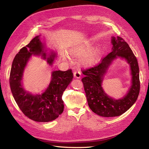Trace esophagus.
I'll use <instances>...</instances> for the list:
<instances>
[{"label": "esophagus", "mask_w": 149, "mask_h": 149, "mask_svg": "<svg viewBox=\"0 0 149 149\" xmlns=\"http://www.w3.org/2000/svg\"><path fill=\"white\" fill-rule=\"evenodd\" d=\"M74 77L77 79L81 78V74L80 71H75L74 72Z\"/></svg>", "instance_id": "obj_1"}]
</instances>
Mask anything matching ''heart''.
Segmentation results:
<instances>
[{
    "label": "heart",
    "instance_id": "b5f03b06",
    "mask_svg": "<svg viewBox=\"0 0 149 149\" xmlns=\"http://www.w3.org/2000/svg\"><path fill=\"white\" fill-rule=\"evenodd\" d=\"M93 44L89 42H83L68 51V53L74 58H79L80 63L85 66H92L100 61L101 56V49L96 47L93 48ZM61 58L66 60V56L61 54Z\"/></svg>",
    "mask_w": 149,
    "mask_h": 149
}]
</instances>
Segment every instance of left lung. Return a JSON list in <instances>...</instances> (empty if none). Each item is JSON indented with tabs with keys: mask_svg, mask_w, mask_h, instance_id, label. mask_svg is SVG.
<instances>
[{
	"mask_svg": "<svg viewBox=\"0 0 149 149\" xmlns=\"http://www.w3.org/2000/svg\"><path fill=\"white\" fill-rule=\"evenodd\" d=\"M110 53L97 66L83 71L82 79L88 106L94 113L106 118L120 116L136 102L140 91L139 68L136 57L127 42L120 37H111ZM124 59L130 65L132 84L127 94L116 100L109 97L102 88L103 81L112 62L116 58Z\"/></svg>",
	"mask_w": 149,
	"mask_h": 149,
	"instance_id": "8db88e82",
	"label": "left lung"
}]
</instances>
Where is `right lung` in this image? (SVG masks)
<instances>
[{
    "mask_svg": "<svg viewBox=\"0 0 149 149\" xmlns=\"http://www.w3.org/2000/svg\"><path fill=\"white\" fill-rule=\"evenodd\" d=\"M32 56H41L52 65L57 56L56 52H48L40 35L20 49L12 62L10 73V87L13 98L22 112L29 119L47 123L58 118L64 109L62 95L73 78L71 70L53 71L48 87L42 94H32L24 88L22 79L25 68Z\"/></svg>",
    "mask_w": 149,
    "mask_h": 149,
    "instance_id": "right-lung-1",
    "label": "right lung"
}]
</instances>
